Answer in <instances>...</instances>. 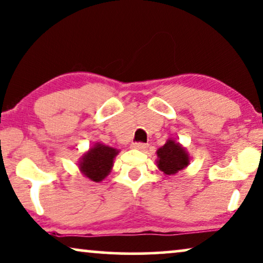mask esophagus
Returning <instances> with one entry per match:
<instances>
[{
    "label": "esophagus",
    "mask_w": 263,
    "mask_h": 263,
    "mask_svg": "<svg viewBox=\"0 0 263 263\" xmlns=\"http://www.w3.org/2000/svg\"><path fill=\"white\" fill-rule=\"evenodd\" d=\"M132 147L134 148V149L143 151L144 148H147V143H143V142H135V143H133Z\"/></svg>",
    "instance_id": "obj_1"
}]
</instances>
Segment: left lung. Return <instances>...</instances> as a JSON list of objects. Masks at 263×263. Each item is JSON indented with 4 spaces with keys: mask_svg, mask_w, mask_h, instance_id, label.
Wrapping results in <instances>:
<instances>
[{
    "mask_svg": "<svg viewBox=\"0 0 263 263\" xmlns=\"http://www.w3.org/2000/svg\"><path fill=\"white\" fill-rule=\"evenodd\" d=\"M157 165L166 176H173L189 166L190 157L180 143L170 139L157 151Z\"/></svg>",
    "mask_w": 263,
    "mask_h": 263,
    "instance_id": "left-lung-1",
    "label": "left lung"
}]
</instances>
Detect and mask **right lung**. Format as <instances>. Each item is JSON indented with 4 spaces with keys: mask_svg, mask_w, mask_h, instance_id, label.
Segmentation results:
<instances>
[{
    "mask_svg": "<svg viewBox=\"0 0 263 263\" xmlns=\"http://www.w3.org/2000/svg\"><path fill=\"white\" fill-rule=\"evenodd\" d=\"M119 152L116 148L97 142L79 160V170L90 180L100 182L110 173Z\"/></svg>",
    "mask_w": 263,
    "mask_h": 263,
    "instance_id": "obj_1",
    "label": "right lung"
}]
</instances>
